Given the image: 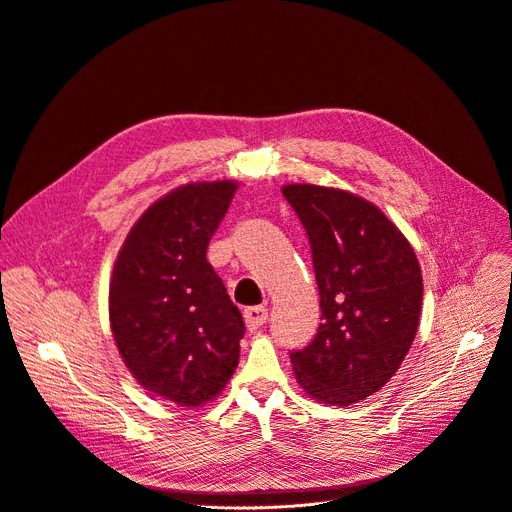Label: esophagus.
Returning <instances> with one entry per match:
<instances>
[{
    "label": "esophagus",
    "mask_w": 512,
    "mask_h": 512,
    "mask_svg": "<svg viewBox=\"0 0 512 512\" xmlns=\"http://www.w3.org/2000/svg\"><path fill=\"white\" fill-rule=\"evenodd\" d=\"M244 320L248 330H258L268 320V310L264 306H254L244 310Z\"/></svg>",
    "instance_id": "obj_1"
}]
</instances>
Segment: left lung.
<instances>
[{"instance_id":"left-lung-1","label":"left lung","mask_w":512,"mask_h":512,"mask_svg":"<svg viewBox=\"0 0 512 512\" xmlns=\"http://www.w3.org/2000/svg\"><path fill=\"white\" fill-rule=\"evenodd\" d=\"M320 293L322 324L291 351L295 378L322 403L347 407L395 376L417 333L424 281L405 235L372 202L337 188L289 184Z\"/></svg>"}]
</instances>
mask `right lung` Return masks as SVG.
<instances>
[{
    "label": "right lung",
    "instance_id": "obj_1",
    "mask_svg": "<svg viewBox=\"0 0 512 512\" xmlns=\"http://www.w3.org/2000/svg\"><path fill=\"white\" fill-rule=\"evenodd\" d=\"M237 190L198 182L159 198L117 254L109 285L115 345L150 393L182 407L217 397L239 359L246 326L206 260Z\"/></svg>",
    "mask_w": 512,
    "mask_h": 512
}]
</instances>
